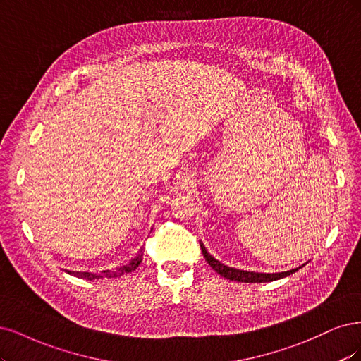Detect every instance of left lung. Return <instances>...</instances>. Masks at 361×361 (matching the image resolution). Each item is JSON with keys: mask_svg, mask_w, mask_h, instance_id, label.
I'll return each instance as SVG.
<instances>
[{"mask_svg": "<svg viewBox=\"0 0 361 361\" xmlns=\"http://www.w3.org/2000/svg\"><path fill=\"white\" fill-rule=\"evenodd\" d=\"M201 250H202V255L205 261L210 264L212 269L219 273L220 276H224L226 279H229V281H234V282H244V283H261V282H273V281H277V279H283L289 274L295 273L298 269H301V267H298V269H293L289 271H282V273H255V271H244V270H237V269H232V267H228L222 262H219L217 259H214L210 253L207 252V249L204 247V244L201 243Z\"/></svg>", "mask_w": 361, "mask_h": 361, "instance_id": "obj_1", "label": "left lung"}]
</instances>
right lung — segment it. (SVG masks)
Returning <instances> with one entry per match:
<instances>
[{
    "label": "right lung",
    "instance_id": "right-lung-1",
    "mask_svg": "<svg viewBox=\"0 0 361 361\" xmlns=\"http://www.w3.org/2000/svg\"><path fill=\"white\" fill-rule=\"evenodd\" d=\"M142 262V252H139L136 257L133 259H130L129 262H127L126 265H121L118 267V269L115 270H104L102 273H87V271H67L68 274H73L76 277H80V279H88V281H92V279H99V277H120L123 274H127L130 273L133 270H136V267Z\"/></svg>",
    "mask_w": 361,
    "mask_h": 361
}]
</instances>
